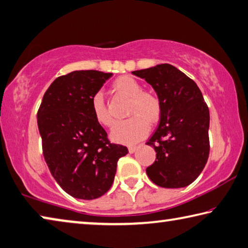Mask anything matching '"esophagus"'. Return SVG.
Here are the masks:
<instances>
[{"label": "esophagus", "instance_id": "esophagus-1", "mask_svg": "<svg viewBox=\"0 0 248 248\" xmlns=\"http://www.w3.org/2000/svg\"><path fill=\"white\" fill-rule=\"evenodd\" d=\"M137 148H139V146H129V147H128V152L131 153V154H133V153L136 152Z\"/></svg>", "mask_w": 248, "mask_h": 248}]
</instances>
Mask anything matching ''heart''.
Segmentation results:
<instances>
[{
	"instance_id": "1",
	"label": "heart",
	"mask_w": 248,
	"mask_h": 248,
	"mask_svg": "<svg viewBox=\"0 0 248 248\" xmlns=\"http://www.w3.org/2000/svg\"><path fill=\"white\" fill-rule=\"evenodd\" d=\"M113 89L119 94L129 99L127 116L125 121L116 123L111 132V139L121 144H134L143 140L149 131V124L153 125L161 116V101L155 93L143 91V86L139 80L131 76H122L113 82ZM93 116L100 125L109 127L113 119L109 114L103 95L95 93L91 100Z\"/></svg>"
}]
</instances>
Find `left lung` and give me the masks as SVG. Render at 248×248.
<instances>
[{"mask_svg":"<svg viewBox=\"0 0 248 248\" xmlns=\"http://www.w3.org/2000/svg\"><path fill=\"white\" fill-rule=\"evenodd\" d=\"M145 79L161 101L159 125L147 145L156 160L146 169L162 188H184L197 179L210 153V113L192 79L169 63L132 72Z\"/></svg>","mask_w":248,"mask_h":248,"instance_id":"obj_1","label":"left lung"}]
</instances>
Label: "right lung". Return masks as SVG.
<instances>
[{"label":"right lung","instance_id":"add662e5","mask_svg":"<svg viewBox=\"0 0 248 248\" xmlns=\"http://www.w3.org/2000/svg\"><path fill=\"white\" fill-rule=\"evenodd\" d=\"M112 74L72 71L45 92L37 112L43 154L52 177L71 197L93 200L108 191L117 161L128 153L109 143L95 121L91 100Z\"/></svg>","mask_w":248,"mask_h":248}]
</instances>
